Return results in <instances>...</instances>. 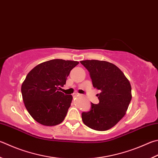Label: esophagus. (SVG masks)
I'll use <instances>...</instances> for the list:
<instances>
[{
	"label": "esophagus",
	"instance_id": "esophagus-1",
	"mask_svg": "<svg viewBox=\"0 0 158 158\" xmlns=\"http://www.w3.org/2000/svg\"><path fill=\"white\" fill-rule=\"evenodd\" d=\"M79 93H73V97H77V96H79Z\"/></svg>",
	"mask_w": 158,
	"mask_h": 158
}]
</instances>
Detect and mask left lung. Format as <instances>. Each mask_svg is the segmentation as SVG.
Wrapping results in <instances>:
<instances>
[{"instance_id": "obj_1", "label": "left lung", "mask_w": 158, "mask_h": 158, "mask_svg": "<svg viewBox=\"0 0 158 158\" xmlns=\"http://www.w3.org/2000/svg\"><path fill=\"white\" fill-rule=\"evenodd\" d=\"M90 73L97 94L98 104L91 103V109L81 114L88 127L99 131L113 127L125 115L132 98L130 81L123 72L110 62L99 60L80 61Z\"/></svg>"}]
</instances>
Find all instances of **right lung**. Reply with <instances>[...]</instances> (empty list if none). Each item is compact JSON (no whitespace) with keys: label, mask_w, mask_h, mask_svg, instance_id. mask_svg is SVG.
<instances>
[{"label":"right lung","mask_w":158,"mask_h":158,"mask_svg":"<svg viewBox=\"0 0 158 158\" xmlns=\"http://www.w3.org/2000/svg\"><path fill=\"white\" fill-rule=\"evenodd\" d=\"M78 61L52 59L34 67L21 85L25 106L39 124L52 127L61 124L66 116L73 96L59 91Z\"/></svg>","instance_id":"add662e5"}]
</instances>
